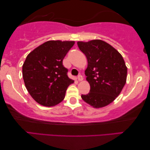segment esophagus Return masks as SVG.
<instances>
[{
    "label": "esophagus",
    "instance_id": "1",
    "mask_svg": "<svg viewBox=\"0 0 150 150\" xmlns=\"http://www.w3.org/2000/svg\"><path fill=\"white\" fill-rule=\"evenodd\" d=\"M78 81H82L83 80V77L82 75H78Z\"/></svg>",
    "mask_w": 150,
    "mask_h": 150
}]
</instances>
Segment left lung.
<instances>
[{"label":"left lung","mask_w":150,"mask_h":150,"mask_svg":"<svg viewBox=\"0 0 150 150\" xmlns=\"http://www.w3.org/2000/svg\"><path fill=\"white\" fill-rule=\"evenodd\" d=\"M78 48L87 58L85 70L90 92L82 100L95 108L106 106L118 96L126 84L127 67L120 53L101 40L78 41Z\"/></svg>","instance_id":"1"}]
</instances>
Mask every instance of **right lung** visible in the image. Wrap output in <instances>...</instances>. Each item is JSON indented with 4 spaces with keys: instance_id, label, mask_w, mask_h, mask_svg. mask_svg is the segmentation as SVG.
Listing matches in <instances>:
<instances>
[{
    "instance_id": "add662e5",
    "label": "right lung",
    "mask_w": 150,
    "mask_h": 150,
    "mask_svg": "<svg viewBox=\"0 0 150 150\" xmlns=\"http://www.w3.org/2000/svg\"><path fill=\"white\" fill-rule=\"evenodd\" d=\"M74 41L49 40L32 51L23 66L24 84L32 98L44 106H54L64 100L68 78L62 61Z\"/></svg>"
}]
</instances>
